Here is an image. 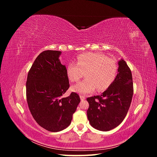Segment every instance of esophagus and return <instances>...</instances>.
Listing matches in <instances>:
<instances>
[{
    "instance_id": "obj_1",
    "label": "esophagus",
    "mask_w": 157,
    "mask_h": 157,
    "mask_svg": "<svg viewBox=\"0 0 157 157\" xmlns=\"http://www.w3.org/2000/svg\"><path fill=\"white\" fill-rule=\"evenodd\" d=\"M80 99H81V101H83V100H84L85 99H86L85 96H82V95H80Z\"/></svg>"
}]
</instances>
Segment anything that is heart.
<instances>
[{"label": "heart", "mask_w": 157, "mask_h": 157, "mask_svg": "<svg viewBox=\"0 0 157 157\" xmlns=\"http://www.w3.org/2000/svg\"><path fill=\"white\" fill-rule=\"evenodd\" d=\"M118 71L117 61L105 55L87 52L77 56L76 63H70L66 69L68 79L76 82L85 73L82 81L71 87L73 92L86 94L97 88L98 92L105 91L115 80Z\"/></svg>", "instance_id": "1"}]
</instances>
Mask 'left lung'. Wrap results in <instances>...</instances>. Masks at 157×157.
I'll use <instances>...</instances> for the list:
<instances>
[{
	"label": "left lung",
	"mask_w": 157,
	"mask_h": 157,
	"mask_svg": "<svg viewBox=\"0 0 157 157\" xmlns=\"http://www.w3.org/2000/svg\"><path fill=\"white\" fill-rule=\"evenodd\" d=\"M133 93L131 70L126 61L121 59L111 86L100 96L87 98V116L90 125L101 131H109L118 126L127 115Z\"/></svg>",
	"instance_id": "obj_1"
}]
</instances>
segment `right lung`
Instances as JSON below:
<instances>
[{"instance_id":"1","label":"right lung","mask_w":157,"mask_h":157,"mask_svg":"<svg viewBox=\"0 0 157 157\" xmlns=\"http://www.w3.org/2000/svg\"><path fill=\"white\" fill-rule=\"evenodd\" d=\"M60 51L46 50L37 56L27 75L26 98L35 121L46 130L65 129L80 101L78 94L62 96L69 88L66 67L60 63Z\"/></svg>"}]
</instances>
